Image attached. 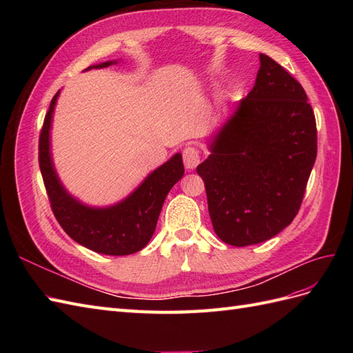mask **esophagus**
Instances as JSON below:
<instances>
[{"mask_svg":"<svg viewBox=\"0 0 353 353\" xmlns=\"http://www.w3.org/2000/svg\"><path fill=\"white\" fill-rule=\"evenodd\" d=\"M183 160H184V165L188 170L196 169V166L200 163V154H199L197 148H194V147L184 148Z\"/></svg>","mask_w":353,"mask_h":353,"instance_id":"1","label":"esophagus"}]
</instances>
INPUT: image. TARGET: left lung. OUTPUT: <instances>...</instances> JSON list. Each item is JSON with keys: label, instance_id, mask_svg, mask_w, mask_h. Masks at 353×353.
<instances>
[{"label": "left lung", "instance_id": "8db88e82", "mask_svg": "<svg viewBox=\"0 0 353 353\" xmlns=\"http://www.w3.org/2000/svg\"><path fill=\"white\" fill-rule=\"evenodd\" d=\"M253 90L212 134L205 181L213 230L227 244H258L297 215L316 159V123L306 92L259 54Z\"/></svg>", "mask_w": 353, "mask_h": 353}]
</instances>
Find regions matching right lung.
<instances>
[{"label":"right lung","mask_w":353,"mask_h":353,"mask_svg":"<svg viewBox=\"0 0 353 353\" xmlns=\"http://www.w3.org/2000/svg\"><path fill=\"white\" fill-rule=\"evenodd\" d=\"M103 61L85 70L116 65ZM60 90L52 97L39 137V168L48 193L51 209L68 236L92 252L110 256L132 254L145 248L153 237L163 201L184 176L181 153L148 174L130 196L110 206H90L72 196L63 185L52 162L51 123Z\"/></svg>","instance_id":"obj_1"}]
</instances>
